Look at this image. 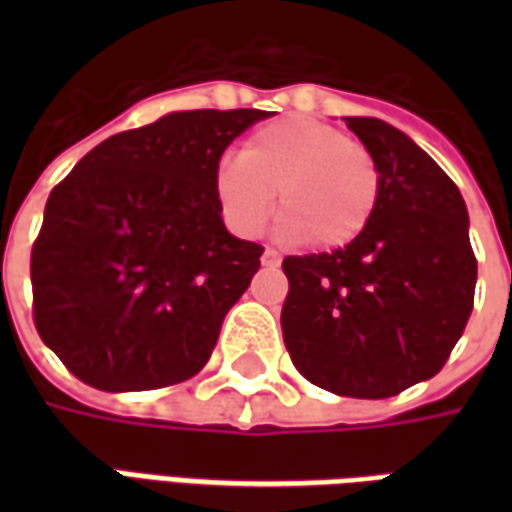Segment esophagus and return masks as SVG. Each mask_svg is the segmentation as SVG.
Returning <instances> with one entry per match:
<instances>
[{"label": "esophagus", "mask_w": 512, "mask_h": 512, "mask_svg": "<svg viewBox=\"0 0 512 512\" xmlns=\"http://www.w3.org/2000/svg\"><path fill=\"white\" fill-rule=\"evenodd\" d=\"M282 263V255H279L277 249H271V246H266V252H263V266H279Z\"/></svg>", "instance_id": "esophagus-1"}]
</instances>
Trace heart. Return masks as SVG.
I'll use <instances>...</instances> for the list:
<instances>
[{
	"mask_svg": "<svg viewBox=\"0 0 512 512\" xmlns=\"http://www.w3.org/2000/svg\"><path fill=\"white\" fill-rule=\"evenodd\" d=\"M381 172L365 145L310 117H285L246 139L241 158L213 172V194L224 222L238 235H257L279 219L310 246L340 249L373 219Z\"/></svg>",
	"mask_w": 512,
	"mask_h": 512,
	"instance_id": "obj_1",
	"label": "heart"
}]
</instances>
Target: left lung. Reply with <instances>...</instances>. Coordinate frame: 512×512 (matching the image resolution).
Instances as JSON below:
<instances>
[{"mask_svg": "<svg viewBox=\"0 0 512 512\" xmlns=\"http://www.w3.org/2000/svg\"><path fill=\"white\" fill-rule=\"evenodd\" d=\"M345 123L381 172L376 213L343 249L282 260V337L310 384L381 400L444 367L472 315L477 260L447 172L384 120Z\"/></svg>", "mask_w": 512, "mask_h": 512, "instance_id": "1", "label": "left lung"}]
</instances>
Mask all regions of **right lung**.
<instances>
[{
    "mask_svg": "<svg viewBox=\"0 0 512 512\" xmlns=\"http://www.w3.org/2000/svg\"><path fill=\"white\" fill-rule=\"evenodd\" d=\"M260 109H194L104 139L57 183L32 246L40 340L84 384L161 389L197 376L263 246L227 233L219 158Z\"/></svg>",
    "mask_w": 512,
    "mask_h": 512,
    "instance_id": "obj_1",
    "label": "right lung"
}]
</instances>
